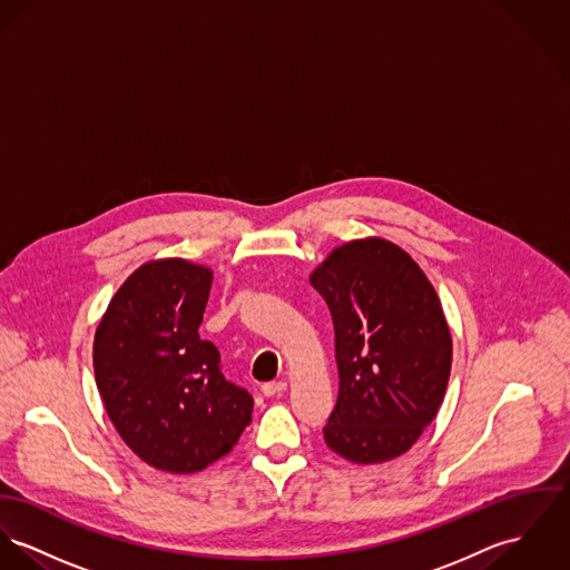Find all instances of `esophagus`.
Listing matches in <instances>:
<instances>
[{
	"instance_id": "34e87169",
	"label": "esophagus",
	"mask_w": 570,
	"mask_h": 570,
	"mask_svg": "<svg viewBox=\"0 0 570 570\" xmlns=\"http://www.w3.org/2000/svg\"><path fill=\"white\" fill-rule=\"evenodd\" d=\"M285 390H287V383H285V381H272V383H265V385L261 387V392H263L265 396H281Z\"/></svg>"
}]
</instances>
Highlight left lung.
<instances>
[{
	"label": "left lung",
	"instance_id": "1",
	"mask_svg": "<svg viewBox=\"0 0 570 570\" xmlns=\"http://www.w3.org/2000/svg\"><path fill=\"white\" fill-rule=\"evenodd\" d=\"M309 281L333 317L340 372L324 442L355 464L407 453L438 414L453 362L431 281L401 246L381 237L333 248Z\"/></svg>",
	"mask_w": 570,
	"mask_h": 570
}]
</instances>
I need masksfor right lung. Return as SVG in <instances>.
I'll list each match as a JSON object with an SVG mask.
<instances>
[{
    "instance_id": "add662e5",
    "label": "right lung",
    "mask_w": 570,
    "mask_h": 570,
    "mask_svg": "<svg viewBox=\"0 0 570 570\" xmlns=\"http://www.w3.org/2000/svg\"><path fill=\"white\" fill-rule=\"evenodd\" d=\"M213 269L187 259L139 265L115 292L94 340L104 410L146 464L191 474L233 451L253 396L226 381L200 337Z\"/></svg>"
}]
</instances>
